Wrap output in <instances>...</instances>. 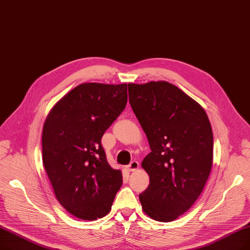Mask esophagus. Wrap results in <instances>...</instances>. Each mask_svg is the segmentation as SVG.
Segmentation results:
<instances>
[{
    "label": "esophagus",
    "mask_w": 250,
    "mask_h": 250,
    "mask_svg": "<svg viewBox=\"0 0 250 250\" xmlns=\"http://www.w3.org/2000/svg\"><path fill=\"white\" fill-rule=\"evenodd\" d=\"M126 168H127L128 171H134V170L138 169V168H139V162L136 161V160H133V161L131 162V164H129V165L126 167Z\"/></svg>",
    "instance_id": "esophagus-1"
}]
</instances>
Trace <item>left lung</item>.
I'll list each match as a JSON object with an SVG mask.
<instances>
[{
  "label": "left lung",
  "mask_w": 250,
  "mask_h": 250,
  "mask_svg": "<svg viewBox=\"0 0 250 250\" xmlns=\"http://www.w3.org/2000/svg\"><path fill=\"white\" fill-rule=\"evenodd\" d=\"M127 86L129 104L151 149L142 161L150 184L139 195L140 202L151 219L171 222L197 200L209 177V119L196 101L167 82Z\"/></svg>",
  "instance_id": "8db88e82"
}]
</instances>
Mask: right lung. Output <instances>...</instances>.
I'll use <instances>...</instances> for the list:
<instances>
[{
    "label": "right lung",
    "instance_id": "right-lung-1",
    "mask_svg": "<svg viewBox=\"0 0 250 250\" xmlns=\"http://www.w3.org/2000/svg\"><path fill=\"white\" fill-rule=\"evenodd\" d=\"M126 101V83H85L65 95L46 118L42 164L57 200L79 219L103 218L122 187V171L108 164L101 139Z\"/></svg>",
    "mask_w": 250,
    "mask_h": 250
}]
</instances>
